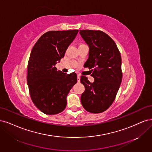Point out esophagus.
Returning a JSON list of instances; mask_svg holds the SVG:
<instances>
[{
	"label": "esophagus",
	"instance_id": "1",
	"mask_svg": "<svg viewBox=\"0 0 152 152\" xmlns=\"http://www.w3.org/2000/svg\"><path fill=\"white\" fill-rule=\"evenodd\" d=\"M80 77H81V76L80 75H77V81L80 82Z\"/></svg>",
	"mask_w": 152,
	"mask_h": 152
}]
</instances>
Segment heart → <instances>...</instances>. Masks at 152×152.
<instances>
[{
    "label": "heart",
    "instance_id": "b5f03b06",
    "mask_svg": "<svg viewBox=\"0 0 152 152\" xmlns=\"http://www.w3.org/2000/svg\"><path fill=\"white\" fill-rule=\"evenodd\" d=\"M81 45H84V44H81Z\"/></svg>",
    "mask_w": 152,
    "mask_h": 152
}]
</instances>
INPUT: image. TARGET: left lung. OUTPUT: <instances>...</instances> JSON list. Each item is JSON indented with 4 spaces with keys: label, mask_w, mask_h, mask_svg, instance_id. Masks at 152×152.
I'll return each instance as SVG.
<instances>
[{
    "label": "left lung",
    "mask_w": 152,
    "mask_h": 152,
    "mask_svg": "<svg viewBox=\"0 0 152 152\" xmlns=\"http://www.w3.org/2000/svg\"><path fill=\"white\" fill-rule=\"evenodd\" d=\"M83 40L89 46L88 58L85 67L93 69L95 81L81 76L85 90L81 96L84 109L91 113H101L112 104L122 81L121 56L115 43L100 30H80Z\"/></svg>",
    "instance_id": "8db88e82"
}]
</instances>
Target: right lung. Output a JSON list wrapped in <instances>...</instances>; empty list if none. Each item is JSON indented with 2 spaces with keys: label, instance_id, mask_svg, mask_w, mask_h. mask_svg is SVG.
I'll return each instance as SVG.
<instances>
[{
  "label": "right lung",
  "instance_id": "add662e5",
  "mask_svg": "<svg viewBox=\"0 0 152 152\" xmlns=\"http://www.w3.org/2000/svg\"><path fill=\"white\" fill-rule=\"evenodd\" d=\"M78 30L49 31L38 39L31 52L27 83L31 99L37 108L48 115L60 113L67 105L66 97L77 83L75 72L57 71V61L64 57Z\"/></svg>",
  "mask_w": 152,
  "mask_h": 152
}]
</instances>
